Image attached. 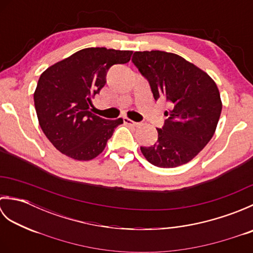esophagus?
<instances>
[{
  "mask_svg": "<svg viewBox=\"0 0 253 253\" xmlns=\"http://www.w3.org/2000/svg\"><path fill=\"white\" fill-rule=\"evenodd\" d=\"M123 122H124V124H126V125H131V126H137L138 125V123L133 122V121L129 120V118H127V117H124Z\"/></svg>",
  "mask_w": 253,
  "mask_h": 253,
  "instance_id": "esophagus-1",
  "label": "esophagus"
}]
</instances>
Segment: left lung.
I'll list each match as a JSON object with an SVG mask.
<instances>
[{"label":"left lung","instance_id":"1","mask_svg":"<svg viewBox=\"0 0 253 253\" xmlns=\"http://www.w3.org/2000/svg\"><path fill=\"white\" fill-rule=\"evenodd\" d=\"M131 62L146 78L155 101L169 110L158 140L140 150L150 163L170 169L191 161L211 140L222 112L216 84L185 58L164 51L135 52Z\"/></svg>","mask_w":253,"mask_h":253}]
</instances>
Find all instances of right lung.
<instances>
[{"label": "right lung", "instance_id": "obj_1", "mask_svg": "<svg viewBox=\"0 0 253 253\" xmlns=\"http://www.w3.org/2000/svg\"><path fill=\"white\" fill-rule=\"evenodd\" d=\"M132 51L87 47L41 74L34 94L42 131L58 151L89 161L103 151L122 118L104 120L89 111L106 84L107 71L130 61Z\"/></svg>", "mask_w": 253, "mask_h": 253}]
</instances>
